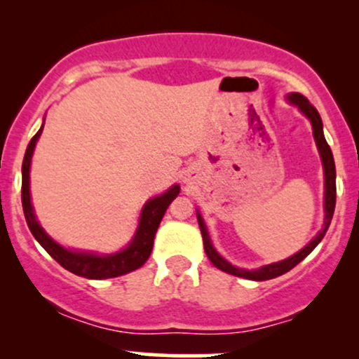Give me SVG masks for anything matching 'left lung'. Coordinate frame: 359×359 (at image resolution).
<instances>
[{"label":"left lung","instance_id":"1","mask_svg":"<svg viewBox=\"0 0 359 359\" xmlns=\"http://www.w3.org/2000/svg\"><path fill=\"white\" fill-rule=\"evenodd\" d=\"M288 100H290L292 104L299 106V109L302 111V113L306 114L309 119H311L312 130H314V138H316L317 148H319L320 158H323L324 175H325V196H324L325 217H324V228L320 229L319 234H317L314 240L309 243L306 248L300 250L299 253L294 255V257L283 259V262L271 263V265L262 266V269L250 271V270L236 269V266H233L231 263H228L224 258H221L219 255H217V251L212 248L211 240H209V234H208V229H205V224H204L203 217H201V214H197V221H199L201 233H203V241H204L205 255H208V258L211 259V263H212L214 266H216V269L226 271V273H231V275H234V277H243V278H250V280H257V282H262V280H270V278L280 277V275L287 273L288 270H292L295 265H299V263L302 262V259L306 258L307 255L311 253V251L314 250L317 245H319L320 240H323V238H324L325 231H327L329 224H331L332 214H334V208H336V165H334V158H332L331 147L327 145V142H325V138H324L323 121H320V116H319V113H317V109L311 104V102H309L307 97L302 96V94L294 93V94H290V96H288Z\"/></svg>","mask_w":359,"mask_h":359}]
</instances>
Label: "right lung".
<instances>
[{"instance_id": "right-lung-1", "label": "right lung", "mask_w": 359, "mask_h": 359, "mask_svg": "<svg viewBox=\"0 0 359 359\" xmlns=\"http://www.w3.org/2000/svg\"><path fill=\"white\" fill-rule=\"evenodd\" d=\"M40 133H42V128L36 131V135L30 140L28 143L27 151H25L23 165H22V204H23V212L25 219H27L28 228H30L32 234L35 236V240L43 246V250L47 251L50 257L59 263L60 266H64L65 270L72 271V273L79 275L84 278H93V280H101V278H113L119 277V275L130 273V271L140 269L142 265H145V262L150 257L151 248H154V238L156 229H158L160 221H162L163 214H165L167 208L170 205L172 201L179 196L180 187L174 185L170 187L165 194L150 199L145 204L142 211V217H140V226L135 234L133 241L130 243L126 250L119 251V253L108 255V257H97L93 253H79V251H69L62 248L60 245H57L55 241L43 231L42 226L39 224L35 219L34 208L30 203V162L32 155H34V148L36 140H39Z\"/></svg>"}]
</instances>
